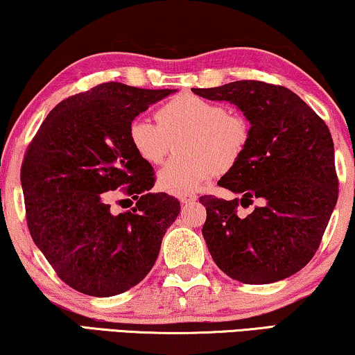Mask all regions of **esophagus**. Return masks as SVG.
I'll list each match as a JSON object with an SVG mask.
<instances>
[{"mask_svg":"<svg viewBox=\"0 0 355 355\" xmlns=\"http://www.w3.org/2000/svg\"><path fill=\"white\" fill-rule=\"evenodd\" d=\"M178 198L182 205H192L198 200V197L195 193H181Z\"/></svg>","mask_w":355,"mask_h":355,"instance_id":"34e87169","label":"esophagus"}]
</instances>
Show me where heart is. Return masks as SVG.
Returning a JSON list of instances; mask_svg holds the SVG:
<instances>
[{
    "label": "heart",
    "instance_id": "b5f03b06",
    "mask_svg": "<svg viewBox=\"0 0 355 355\" xmlns=\"http://www.w3.org/2000/svg\"><path fill=\"white\" fill-rule=\"evenodd\" d=\"M157 123L137 116L128 125L132 150L148 165H160L181 144L182 153L158 173V186L171 193L200 190L223 169L240 162L248 144V123L218 102L179 94L158 107Z\"/></svg>",
    "mask_w": 355,
    "mask_h": 355
}]
</instances>
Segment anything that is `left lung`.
<instances>
[{
  "label": "left lung",
  "instance_id": "1",
  "mask_svg": "<svg viewBox=\"0 0 355 355\" xmlns=\"http://www.w3.org/2000/svg\"><path fill=\"white\" fill-rule=\"evenodd\" d=\"M192 91L230 102L250 121L243 155L218 182L240 198H200L209 254L241 284H274L296 274L315 254L338 200L335 147L325 121L293 91L263 81ZM254 198L260 207L240 218L238 205Z\"/></svg>",
  "mask_w": 355,
  "mask_h": 355
}]
</instances>
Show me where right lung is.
<instances>
[{
	"mask_svg": "<svg viewBox=\"0 0 355 355\" xmlns=\"http://www.w3.org/2000/svg\"><path fill=\"white\" fill-rule=\"evenodd\" d=\"M176 89L104 83L54 107L25 153L20 182L30 235L67 285L109 297L155 264L181 205L148 192L153 168L128 141V125ZM125 187L130 212L110 211L107 191Z\"/></svg>",
	"mask_w": 355,
	"mask_h": 355,
	"instance_id": "obj_1",
	"label": "right lung"
}]
</instances>
